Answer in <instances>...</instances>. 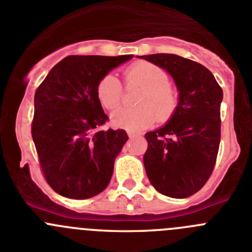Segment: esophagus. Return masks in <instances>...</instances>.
Returning a JSON list of instances; mask_svg holds the SVG:
<instances>
[{
    "mask_svg": "<svg viewBox=\"0 0 252 252\" xmlns=\"http://www.w3.org/2000/svg\"><path fill=\"white\" fill-rule=\"evenodd\" d=\"M126 134H128L129 138H137V137H142V134L140 133H137V131H131V130H128L126 131Z\"/></svg>",
    "mask_w": 252,
    "mask_h": 252,
    "instance_id": "34e87169",
    "label": "esophagus"
}]
</instances>
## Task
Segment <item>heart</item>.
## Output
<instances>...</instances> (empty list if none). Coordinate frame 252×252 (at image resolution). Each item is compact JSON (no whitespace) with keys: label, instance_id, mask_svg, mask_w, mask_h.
I'll return each instance as SVG.
<instances>
[{"label":"heart","instance_id":"obj_1","mask_svg":"<svg viewBox=\"0 0 252 252\" xmlns=\"http://www.w3.org/2000/svg\"><path fill=\"white\" fill-rule=\"evenodd\" d=\"M124 81L128 87H142L137 97V107L119 108L110 115L113 124L130 130L148 128L159 119L166 122L173 117L179 103V94L168 81V74L159 65L147 61H139L124 70ZM97 99L102 107L114 109L123 97L119 79L113 74H105L95 88Z\"/></svg>","mask_w":252,"mask_h":252}]
</instances>
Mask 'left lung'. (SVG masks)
<instances>
[{
	"mask_svg": "<svg viewBox=\"0 0 252 252\" xmlns=\"http://www.w3.org/2000/svg\"><path fill=\"white\" fill-rule=\"evenodd\" d=\"M173 77L179 103L168 123L145 134L144 166L150 184L165 196L184 199L205 185L220 144L222 89L200 63L168 53L138 56Z\"/></svg>",
	"mask_w": 252,
	"mask_h": 252,
	"instance_id": "1",
	"label": "left lung"
}]
</instances>
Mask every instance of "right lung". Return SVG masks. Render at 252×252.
I'll use <instances>...</instances> for the list:
<instances>
[{"label": "right lung", "instance_id": "obj_1", "mask_svg": "<svg viewBox=\"0 0 252 252\" xmlns=\"http://www.w3.org/2000/svg\"><path fill=\"white\" fill-rule=\"evenodd\" d=\"M133 55L68 56L34 93L32 138L49 187L69 199H89L108 187L128 140L123 129H99L108 115L97 99L102 77Z\"/></svg>", "mask_w": 252, "mask_h": 252}]
</instances>
